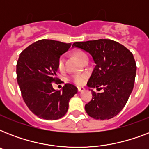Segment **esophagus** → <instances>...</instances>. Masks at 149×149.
<instances>
[{
  "label": "esophagus",
  "instance_id": "34e87169",
  "mask_svg": "<svg viewBox=\"0 0 149 149\" xmlns=\"http://www.w3.org/2000/svg\"><path fill=\"white\" fill-rule=\"evenodd\" d=\"M85 91V89L84 87H78V91L79 92H83V91Z\"/></svg>",
  "mask_w": 149,
  "mask_h": 149
}]
</instances>
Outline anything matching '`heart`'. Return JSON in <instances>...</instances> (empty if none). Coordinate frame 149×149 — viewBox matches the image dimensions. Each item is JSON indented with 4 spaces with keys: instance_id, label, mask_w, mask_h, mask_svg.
Here are the masks:
<instances>
[{
    "instance_id": "1",
    "label": "heart",
    "mask_w": 149,
    "mask_h": 149,
    "mask_svg": "<svg viewBox=\"0 0 149 149\" xmlns=\"http://www.w3.org/2000/svg\"><path fill=\"white\" fill-rule=\"evenodd\" d=\"M75 56L77 57V58L79 62H83L84 58L88 57L87 55H86L84 51H81V50H77V51L75 52L74 53ZM57 68H58V70H63L64 69V56H60L59 58H58L57 60ZM86 78H87V76L84 73H79V74H75L73 75L72 77H71V79L72 81L76 84L77 85H84L85 84V82L86 80Z\"/></svg>"
}]
</instances>
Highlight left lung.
Wrapping results in <instances>:
<instances>
[{
    "instance_id": "8db88e82",
    "label": "left lung",
    "mask_w": 149,
    "mask_h": 149,
    "mask_svg": "<svg viewBox=\"0 0 149 149\" xmlns=\"http://www.w3.org/2000/svg\"><path fill=\"white\" fill-rule=\"evenodd\" d=\"M87 52L96 65L87 83L91 88L104 89L103 93L92 91V100L85 105L90 117L108 120L120 112L129 98L136 76L133 54L124 45L111 39H98L73 43Z\"/></svg>"
}]
</instances>
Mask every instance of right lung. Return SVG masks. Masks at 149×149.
I'll return each mask as SVG.
<instances>
[{
    "label": "right lung",
    "mask_w": 149,
    "mask_h": 149,
    "mask_svg": "<svg viewBox=\"0 0 149 149\" xmlns=\"http://www.w3.org/2000/svg\"><path fill=\"white\" fill-rule=\"evenodd\" d=\"M71 46L50 39L32 43L20 54L17 62V80L22 96L29 110L39 118L57 120L68 111L69 101L77 93V88L65 84L56 91L52 83H57V60Z\"/></svg>",
    "instance_id": "add662e5"
}]
</instances>
